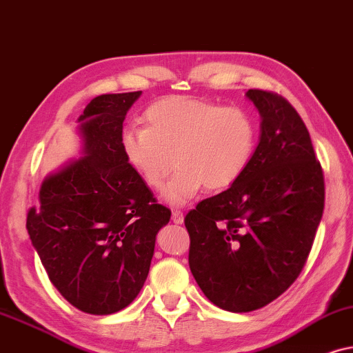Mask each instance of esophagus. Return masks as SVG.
Returning a JSON list of instances; mask_svg holds the SVG:
<instances>
[{"instance_id": "esophagus-1", "label": "esophagus", "mask_w": 353, "mask_h": 353, "mask_svg": "<svg viewBox=\"0 0 353 353\" xmlns=\"http://www.w3.org/2000/svg\"><path fill=\"white\" fill-rule=\"evenodd\" d=\"M172 223L176 224H181L182 221H184V213H182L181 210H172V216H171Z\"/></svg>"}]
</instances>
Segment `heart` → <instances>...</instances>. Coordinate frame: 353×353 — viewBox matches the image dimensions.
<instances>
[{"label": "heart", "instance_id": "b5f03b06", "mask_svg": "<svg viewBox=\"0 0 353 353\" xmlns=\"http://www.w3.org/2000/svg\"><path fill=\"white\" fill-rule=\"evenodd\" d=\"M128 163L150 189H164L171 205H184L203 189L219 192L241 179L252 161L256 130L241 108L189 97H168L145 111V128L122 134ZM173 159H170V157Z\"/></svg>", "mask_w": 353, "mask_h": 353}]
</instances>
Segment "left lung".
<instances>
[{
    "mask_svg": "<svg viewBox=\"0 0 353 353\" xmlns=\"http://www.w3.org/2000/svg\"><path fill=\"white\" fill-rule=\"evenodd\" d=\"M261 137L236 184L185 214L189 265L216 307L253 312L302 272L324 210L323 168L302 117L284 97L247 92Z\"/></svg>",
    "mask_w": 353,
    "mask_h": 353,
    "instance_id": "1",
    "label": "left lung"
}]
</instances>
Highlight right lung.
<instances>
[{
	"label": "right lung",
	"instance_id": "1",
	"mask_svg": "<svg viewBox=\"0 0 353 353\" xmlns=\"http://www.w3.org/2000/svg\"><path fill=\"white\" fill-rule=\"evenodd\" d=\"M142 92L108 93L79 117L85 157L46 177L27 231L51 284L88 314H111L143 288L154 241L171 219L128 163L122 122Z\"/></svg>",
	"mask_w": 353,
	"mask_h": 353
}]
</instances>
